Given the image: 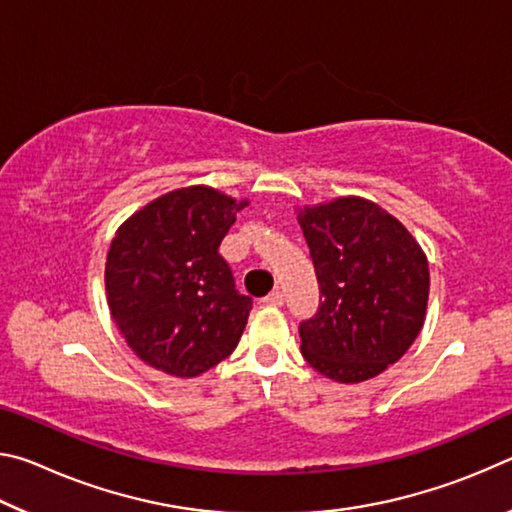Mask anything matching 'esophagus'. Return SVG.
<instances>
[{
    "instance_id": "34e87169",
    "label": "esophagus",
    "mask_w": 512,
    "mask_h": 512,
    "mask_svg": "<svg viewBox=\"0 0 512 512\" xmlns=\"http://www.w3.org/2000/svg\"><path fill=\"white\" fill-rule=\"evenodd\" d=\"M282 291H271V293H268V296H264L262 298V305H266V307H280L282 305Z\"/></svg>"
}]
</instances>
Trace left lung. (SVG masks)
<instances>
[{
    "label": "left lung",
    "mask_w": 512,
    "mask_h": 512,
    "mask_svg": "<svg viewBox=\"0 0 512 512\" xmlns=\"http://www.w3.org/2000/svg\"><path fill=\"white\" fill-rule=\"evenodd\" d=\"M298 223L323 296L300 323L302 357L341 384L377 377L424 325L427 257L395 216L359 196L305 207Z\"/></svg>",
    "instance_id": "1"
}]
</instances>
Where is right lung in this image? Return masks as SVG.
I'll return each instance as SVG.
<instances>
[{"instance_id":"add662e5","label":"right lung","mask_w":512,"mask_h":512,"mask_svg":"<svg viewBox=\"0 0 512 512\" xmlns=\"http://www.w3.org/2000/svg\"><path fill=\"white\" fill-rule=\"evenodd\" d=\"M246 205L212 187H183L117 230L106 262L108 307L144 363L196 377L237 348L253 298L235 289L219 246Z\"/></svg>"}]
</instances>
